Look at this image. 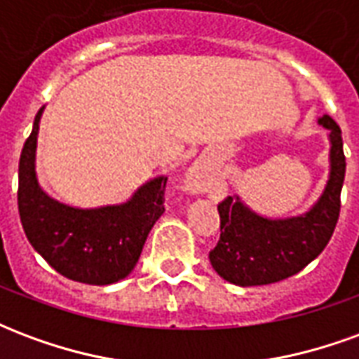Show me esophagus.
I'll use <instances>...</instances> for the list:
<instances>
[{
	"label": "esophagus",
	"mask_w": 359,
	"mask_h": 359,
	"mask_svg": "<svg viewBox=\"0 0 359 359\" xmlns=\"http://www.w3.org/2000/svg\"><path fill=\"white\" fill-rule=\"evenodd\" d=\"M200 171V169H198V167H194V171H192V175H194V172H198Z\"/></svg>",
	"instance_id": "obj_1"
}]
</instances>
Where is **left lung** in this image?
<instances>
[{"label":"left lung","mask_w":359,"mask_h":359,"mask_svg":"<svg viewBox=\"0 0 359 359\" xmlns=\"http://www.w3.org/2000/svg\"><path fill=\"white\" fill-rule=\"evenodd\" d=\"M329 133V180L323 194L302 215L269 219L250 210L241 196L219 203L221 236L210 252L219 277L238 286L278 283L300 273L329 244L340 213V190L346 172L340 126L329 115L317 118Z\"/></svg>","instance_id":"8db88e82"}]
</instances>
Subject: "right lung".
Listing matches in <instances>:
<instances>
[{
  "label": "right lung",
  "mask_w": 359,
  "mask_h": 359,
  "mask_svg": "<svg viewBox=\"0 0 359 359\" xmlns=\"http://www.w3.org/2000/svg\"><path fill=\"white\" fill-rule=\"evenodd\" d=\"M43 107L19 161V215L32 248L63 277L84 285H113L125 278L163 215L167 177L142 184L117 205L73 208L43 192L36 175V144Z\"/></svg>",
  "instance_id": "add662e5"
}]
</instances>
